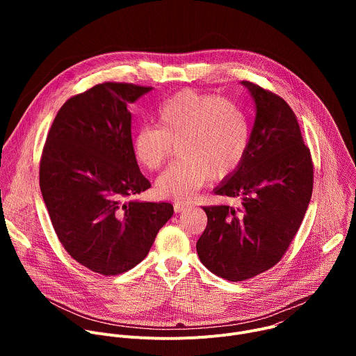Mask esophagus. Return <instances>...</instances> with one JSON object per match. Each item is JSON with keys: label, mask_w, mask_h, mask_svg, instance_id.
Returning <instances> with one entry per match:
<instances>
[{"label": "esophagus", "mask_w": 356, "mask_h": 356, "mask_svg": "<svg viewBox=\"0 0 356 356\" xmlns=\"http://www.w3.org/2000/svg\"><path fill=\"white\" fill-rule=\"evenodd\" d=\"M187 207H188L187 204H181V202H175V204H173V209H175V211H176V213L184 211Z\"/></svg>", "instance_id": "obj_1"}]
</instances>
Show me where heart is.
<instances>
[{"mask_svg": "<svg viewBox=\"0 0 356 356\" xmlns=\"http://www.w3.org/2000/svg\"><path fill=\"white\" fill-rule=\"evenodd\" d=\"M158 125L140 127L132 138L136 161L147 170L161 169L179 146L180 161L156 180L165 198L190 200L211 177H231L249 147L250 125L232 99L181 90L162 104Z\"/></svg>", "mask_w": 356, "mask_h": 356, "instance_id": "1", "label": "heart"}]
</instances>
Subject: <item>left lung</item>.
<instances>
[{
    "mask_svg": "<svg viewBox=\"0 0 356 356\" xmlns=\"http://www.w3.org/2000/svg\"><path fill=\"white\" fill-rule=\"evenodd\" d=\"M255 103V122L241 168L214 188L241 207H202L207 227L197 241L201 264L241 282L275 266L297 234L313 193V162L293 110L262 87L241 81Z\"/></svg>",
    "mask_w": 356,
    "mask_h": 356,
    "instance_id": "obj_1",
    "label": "left lung"
}]
</instances>
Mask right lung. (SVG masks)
I'll list each match as a JSON object with an SVG mask.
<instances>
[{
	"instance_id": "add662e5",
	"label": "right lung",
	"mask_w": 356,
	"mask_h": 356,
	"mask_svg": "<svg viewBox=\"0 0 356 356\" xmlns=\"http://www.w3.org/2000/svg\"><path fill=\"white\" fill-rule=\"evenodd\" d=\"M150 90L103 83L69 98L43 147L39 184L55 232L74 261L104 276L142 262L173 216L169 202L125 201L150 187L127 108Z\"/></svg>"
}]
</instances>
